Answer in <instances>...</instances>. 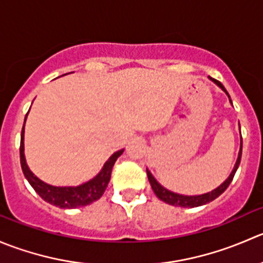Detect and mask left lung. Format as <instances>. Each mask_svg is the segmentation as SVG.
I'll return each mask as SVG.
<instances>
[{"label": "left lung", "instance_id": "1", "mask_svg": "<svg viewBox=\"0 0 263 263\" xmlns=\"http://www.w3.org/2000/svg\"><path fill=\"white\" fill-rule=\"evenodd\" d=\"M210 79L212 80V82L215 83V84H217L221 89L223 90V92L228 95L229 100H230V96H229V93L226 92L225 87H223L222 84L219 82V80L216 79H212V78H210ZM231 102V100H230ZM239 128H240V125H239ZM241 145H243V143H241L240 140V149H239V153H238V158H236V162H235V166H234L233 171H231V174L229 175V178L226 179L225 181H223L222 184H221L220 186H217L216 189H214V191L209 192V193H204V194H198V196H184V194H179V193H174V192L168 191V189H166L165 186L161 185L160 183H158L157 180H156L155 178H153V175L151 174V171L147 168V176H148V180H149V184L151 186H152L153 192H155L156 196L158 197V198L161 199V201H163L165 203L167 204H171V206H176V207H198V206H203V204H207L210 203V202H212L214 199H216L217 197L221 196V194L223 193V192L226 191V188L229 186V184L231 183V180H233L234 175H235L236 170H238L239 167V163H240V158H241Z\"/></svg>", "mask_w": 263, "mask_h": 263}]
</instances>
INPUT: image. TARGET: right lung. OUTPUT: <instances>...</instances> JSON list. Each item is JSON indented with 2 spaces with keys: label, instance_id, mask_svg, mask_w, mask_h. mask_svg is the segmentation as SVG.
Returning <instances> with one entry per match:
<instances>
[{
  "label": "right lung",
  "instance_id": "add662e5",
  "mask_svg": "<svg viewBox=\"0 0 263 263\" xmlns=\"http://www.w3.org/2000/svg\"><path fill=\"white\" fill-rule=\"evenodd\" d=\"M29 112V111H28ZM28 114L25 115L27 120ZM24 125L22 129V138H20V163H22L23 173L27 180L29 181L30 185L33 186L35 192L40 194V197L48 203L53 206L60 207V209H78V207H84L87 204L93 203L97 199L102 197L105 193L107 184L111 179V171H112L114 165H115L118 157L123 155L124 149L118 151L114 153L110 158L105 162L102 170L97 174L93 179L80 184L78 186H54L44 183V181L38 179L34 174L28 167L27 161H25L24 155Z\"/></svg>",
  "mask_w": 263,
  "mask_h": 263
}]
</instances>
